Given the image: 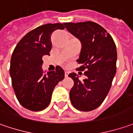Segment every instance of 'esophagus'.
<instances>
[{"instance_id":"esophagus-1","label":"esophagus","mask_w":133,"mask_h":133,"mask_svg":"<svg viewBox=\"0 0 133 133\" xmlns=\"http://www.w3.org/2000/svg\"><path fill=\"white\" fill-rule=\"evenodd\" d=\"M68 74H69V72H68V71H65V77H68Z\"/></svg>"}]
</instances>
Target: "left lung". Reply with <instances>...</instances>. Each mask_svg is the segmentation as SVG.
Returning <instances> with one entry per match:
<instances>
[{
  "mask_svg": "<svg viewBox=\"0 0 133 133\" xmlns=\"http://www.w3.org/2000/svg\"><path fill=\"white\" fill-rule=\"evenodd\" d=\"M67 30L82 43L79 59L86 79L81 82L75 73L70 76L74 85L70 90L73 106L80 111H91L99 107L109 93L116 73L117 51L115 42L102 26L92 21L65 23Z\"/></svg>",
  "mask_w": 133,
  "mask_h": 133,
  "instance_id": "left-lung-1",
  "label": "left lung"
}]
</instances>
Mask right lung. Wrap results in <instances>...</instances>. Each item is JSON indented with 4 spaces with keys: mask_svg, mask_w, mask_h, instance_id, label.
Listing matches in <instances>:
<instances>
[{
    "mask_svg": "<svg viewBox=\"0 0 133 133\" xmlns=\"http://www.w3.org/2000/svg\"><path fill=\"white\" fill-rule=\"evenodd\" d=\"M62 23H48L31 30L20 40L12 53L9 73L18 102L31 111H40L49 105L53 90L65 77V71L57 66L45 74L43 57L51 49V35L64 29Z\"/></svg>",
    "mask_w": 133,
    "mask_h": 133,
    "instance_id": "add662e5",
    "label": "right lung"
}]
</instances>
